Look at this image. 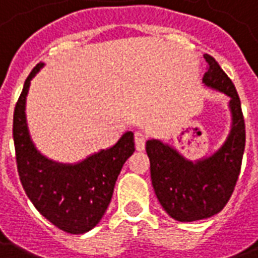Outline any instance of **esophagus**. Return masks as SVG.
<instances>
[{"mask_svg":"<svg viewBox=\"0 0 258 258\" xmlns=\"http://www.w3.org/2000/svg\"><path fill=\"white\" fill-rule=\"evenodd\" d=\"M134 140H135V148L137 151H144L145 149V134L142 131H137L134 134Z\"/></svg>","mask_w":258,"mask_h":258,"instance_id":"34e87169","label":"esophagus"}]
</instances>
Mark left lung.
I'll return each mask as SVG.
<instances>
[{
  "instance_id": "left-lung-1",
  "label": "left lung",
  "mask_w": 258,
  "mask_h": 258,
  "mask_svg": "<svg viewBox=\"0 0 258 258\" xmlns=\"http://www.w3.org/2000/svg\"><path fill=\"white\" fill-rule=\"evenodd\" d=\"M205 59L209 69L203 84L229 98L232 123L227 140L213 155L194 162L162 141H146L155 194L168 216L181 222L209 218L224 209L238 181L246 142L243 114L235 85L216 59L207 53Z\"/></svg>"
}]
</instances>
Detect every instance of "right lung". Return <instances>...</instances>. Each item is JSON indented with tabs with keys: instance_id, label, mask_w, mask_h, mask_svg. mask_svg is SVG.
I'll return each mask as SVG.
<instances>
[{
	"instance_id": "1",
	"label": "right lung",
	"mask_w": 258,
	"mask_h": 258,
	"mask_svg": "<svg viewBox=\"0 0 258 258\" xmlns=\"http://www.w3.org/2000/svg\"><path fill=\"white\" fill-rule=\"evenodd\" d=\"M44 63L26 79L14 112V142L20 182L37 210L64 232L91 231L105 214L121 167L134 153V134L124 133L107 149H101L79 163H58L44 156L31 140L26 98L30 81Z\"/></svg>"
}]
</instances>
